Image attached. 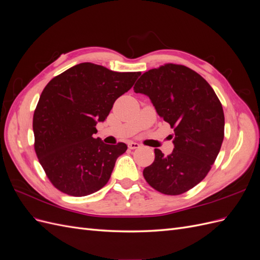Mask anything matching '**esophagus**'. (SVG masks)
<instances>
[{
    "mask_svg": "<svg viewBox=\"0 0 260 260\" xmlns=\"http://www.w3.org/2000/svg\"><path fill=\"white\" fill-rule=\"evenodd\" d=\"M128 147H129L130 149L139 148V147H140V144H139V143H136V142H129V143H128Z\"/></svg>",
    "mask_w": 260,
    "mask_h": 260,
    "instance_id": "obj_1",
    "label": "esophagus"
}]
</instances>
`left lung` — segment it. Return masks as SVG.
Instances as JSON below:
<instances>
[{
	"label": "left lung",
	"instance_id": "8db88e82",
	"mask_svg": "<svg viewBox=\"0 0 260 260\" xmlns=\"http://www.w3.org/2000/svg\"><path fill=\"white\" fill-rule=\"evenodd\" d=\"M133 90L149 98L157 114L175 132L174 151L165 156L155 148L153 164L143 170L144 179L162 194L187 192L207 176L221 147V103L201 75L177 64L148 70Z\"/></svg>",
	"mask_w": 260,
	"mask_h": 260
}]
</instances>
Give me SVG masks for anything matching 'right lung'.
Masks as SVG:
<instances>
[{
  "mask_svg": "<svg viewBox=\"0 0 260 260\" xmlns=\"http://www.w3.org/2000/svg\"><path fill=\"white\" fill-rule=\"evenodd\" d=\"M140 75L81 62L46 84L34 114L35 151L57 190L80 198L108 182L117 158L128 147L94 139L95 125Z\"/></svg>",
  "mask_w": 260,
  "mask_h": 260,
  "instance_id": "right-lung-1",
  "label": "right lung"
}]
</instances>
